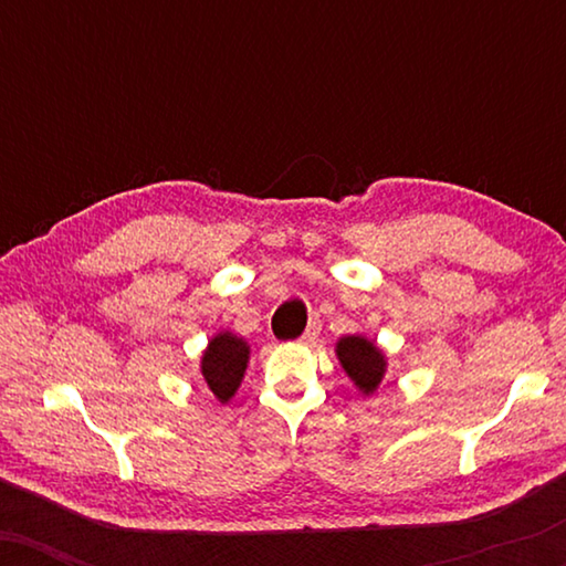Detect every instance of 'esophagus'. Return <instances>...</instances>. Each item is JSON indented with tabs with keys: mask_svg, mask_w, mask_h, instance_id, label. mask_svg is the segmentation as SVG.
I'll list each match as a JSON object with an SVG mask.
<instances>
[{
	"mask_svg": "<svg viewBox=\"0 0 566 566\" xmlns=\"http://www.w3.org/2000/svg\"><path fill=\"white\" fill-rule=\"evenodd\" d=\"M319 329H322L319 319H312V322H308L306 332H304V335H301V343H314V339L319 337Z\"/></svg>",
	"mask_w": 566,
	"mask_h": 566,
	"instance_id": "34e87169",
	"label": "esophagus"
}]
</instances>
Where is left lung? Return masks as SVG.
I'll list each match as a JSON object with an SVG mask.
<instances>
[{
	"label": "left lung",
	"instance_id": "obj_1",
	"mask_svg": "<svg viewBox=\"0 0 566 566\" xmlns=\"http://www.w3.org/2000/svg\"><path fill=\"white\" fill-rule=\"evenodd\" d=\"M337 360L363 397H370L386 376V355L366 335H345L335 345Z\"/></svg>",
	"mask_w": 566,
	"mask_h": 566
}]
</instances>
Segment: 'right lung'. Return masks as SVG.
<instances>
[{"label": "right lung", "instance_id": "1", "mask_svg": "<svg viewBox=\"0 0 566 566\" xmlns=\"http://www.w3.org/2000/svg\"><path fill=\"white\" fill-rule=\"evenodd\" d=\"M247 363H250V343L244 337L227 329L208 339V347L200 355V378L221 405H227L239 391Z\"/></svg>", "mask_w": 566, "mask_h": 566}]
</instances>
